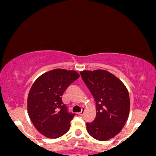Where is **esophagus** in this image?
Masks as SVG:
<instances>
[{
	"instance_id": "obj_1",
	"label": "esophagus",
	"mask_w": 156,
	"mask_h": 156,
	"mask_svg": "<svg viewBox=\"0 0 156 156\" xmlns=\"http://www.w3.org/2000/svg\"><path fill=\"white\" fill-rule=\"evenodd\" d=\"M84 112H85V108H82V111L79 112L78 115H84Z\"/></svg>"
}]
</instances>
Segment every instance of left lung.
<instances>
[{
  "label": "left lung",
  "mask_w": 156,
  "mask_h": 156,
  "mask_svg": "<svg viewBox=\"0 0 156 156\" xmlns=\"http://www.w3.org/2000/svg\"><path fill=\"white\" fill-rule=\"evenodd\" d=\"M80 74L96 101V118L86 123L87 131L98 140H109L121 131L128 119V90L118 77L105 70L83 71Z\"/></svg>",
  "instance_id": "left-lung-1"
}]
</instances>
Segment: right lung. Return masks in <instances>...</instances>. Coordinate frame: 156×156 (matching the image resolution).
Wrapping results in <instances>:
<instances>
[{"label": "right lung", "mask_w": 156, "mask_h": 156, "mask_svg": "<svg viewBox=\"0 0 156 156\" xmlns=\"http://www.w3.org/2000/svg\"><path fill=\"white\" fill-rule=\"evenodd\" d=\"M80 75L75 71L54 69L38 77L30 90L27 111L36 129L47 138H57L70 129L75 114L62 102L63 93Z\"/></svg>", "instance_id": "add662e5"}]
</instances>
